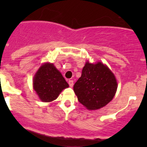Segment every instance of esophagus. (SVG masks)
Here are the masks:
<instances>
[{"mask_svg": "<svg viewBox=\"0 0 147 147\" xmlns=\"http://www.w3.org/2000/svg\"><path fill=\"white\" fill-rule=\"evenodd\" d=\"M68 84H69V87H73V84H74V82L73 80H69L68 81Z\"/></svg>", "mask_w": 147, "mask_h": 147, "instance_id": "esophagus-1", "label": "esophagus"}]
</instances>
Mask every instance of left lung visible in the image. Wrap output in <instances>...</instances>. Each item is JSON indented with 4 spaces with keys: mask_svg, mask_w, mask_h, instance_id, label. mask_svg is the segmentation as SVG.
Listing matches in <instances>:
<instances>
[{
    "mask_svg": "<svg viewBox=\"0 0 147 147\" xmlns=\"http://www.w3.org/2000/svg\"><path fill=\"white\" fill-rule=\"evenodd\" d=\"M117 82L115 75L101 62H87L82 75L74 84L78 101L89 110H96L107 105L115 97Z\"/></svg>",
    "mask_w": 147,
    "mask_h": 147,
    "instance_id": "1",
    "label": "left lung"
}]
</instances>
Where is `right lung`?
I'll list each match as a JSON object with an SVG mask.
<instances>
[{
  "mask_svg": "<svg viewBox=\"0 0 147 147\" xmlns=\"http://www.w3.org/2000/svg\"><path fill=\"white\" fill-rule=\"evenodd\" d=\"M69 84L53 63H44L38 69L33 78V89L42 102L56 100Z\"/></svg>",
  "mask_w": 147,
  "mask_h": 147,
  "instance_id": "obj_1",
  "label": "right lung"
}]
</instances>
